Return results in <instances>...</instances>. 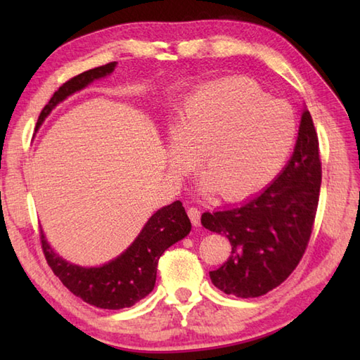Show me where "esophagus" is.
Masks as SVG:
<instances>
[{"label":"esophagus","mask_w":360,"mask_h":360,"mask_svg":"<svg viewBox=\"0 0 360 360\" xmlns=\"http://www.w3.org/2000/svg\"><path fill=\"white\" fill-rule=\"evenodd\" d=\"M187 213H188V218H190V221H192V224L195 226V227H198L201 224V212L198 210L196 207H190L188 210H187Z\"/></svg>","instance_id":"obj_1"}]
</instances>
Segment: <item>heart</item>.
<instances>
[{"mask_svg": "<svg viewBox=\"0 0 360 360\" xmlns=\"http://www.w3.org/2000/svg\"><path fill=\"white\" fill-rule=\"evenodd\" d=\"M297 136L292 106L248 82L205 86L188 97L173 122L170 162L186 173L204 170L200 188L227 201L263 187L285 164Z\"/></svg>", "mask_w": 360, "mask_h": 360, "instance_id": "1", "label": "heart"}]
</instances>
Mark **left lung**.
I'll list each match as a JSON object with an SVG mask.
<instances>
[{
  "mask_svg": "<svg viewBox=\"0 0 360 360\" xmlns=\"http://www.w3.org/2000/svg\"><path fill=\"white\" fill-rule=\"evenodd\" d=\"M320 184L319 137L304 108L292 156L272 184L240 205L202 213L201 224L227 236L232 246L227 262L210 272L213 285L241 298L281 285L307 250Z\"/></svg>",
  "mask_w": 360,
  "mask_h": 360,
  "instance_id": "8db88e82",
  "label": "left lung"
}]
</instances>
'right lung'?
Here are the masks:
<instances>
[{
    "instance_id": "add662e5",
    "label": "right lung",
    "mask_w": 360,
    "mask_h": 360,
    "mask_svg": "<svg viewBox=\"0 0 360 360\" xmlns=\"http://www.w3.org/2000/svg\"><path fill=\"white\" fill-rule=\"evenodd\" d=\"M116 65V62L106 63L75 75L63 83L38 116L37 128H40L43 120L60 102L86 88L91 82L110 75ZM190 229H192V223L186 209L182 207V202L174 201L151 215L141 233L125 252L98 267H83L66 262L49 246L41 229L40 240L46 262L51 266L52 272L74 295L97 308L122 309L133 307L151 292L156 283L160 255L174 243L186 238L190 233Z\"/></svg>"
}]
</instances>
